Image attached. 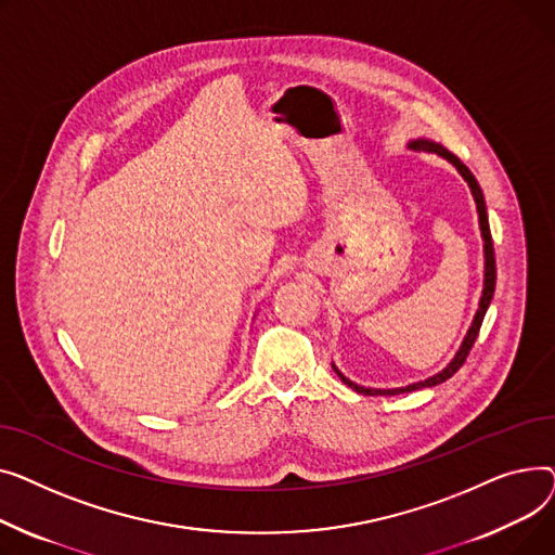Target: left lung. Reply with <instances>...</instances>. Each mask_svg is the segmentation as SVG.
<instances>
[{
    "label": "left lung",
    "mask_w": 555,
    "mask_h": 555,
    "mask_svg": "<svg viewBox=\"0 0 555 555\" xmlns=\"http://www.w3.org/2000/svg\"><path fill=\"white\" fill-rule=\"evenodd\" d=\"M410 147L416 150V152H433V154L443 156V158L450 160L452 166L460 170V175L466 179V183H468V188H470V192H473V197H475V204H477L479 228H481V237H483V257H486V264H483V291H481L479 309H477V313H475V318H473V324H470V330H468V334H466V338H464L460 351L454 353L452 361H450L439 374H435V376H430V378H426V380L412 383V385H408V387H395V389H372V387H363V385L351 383L349 378H345V376L338 372L336 365H332L334 372L340 376V380H343L345 385H349L351 389H356L358 395H365V397H395V395H403V392H414V389H421V387H435V385L448 380L454 372H457V370L466 363V358H468V353H470V349H473V345H475V340H477V336H479V330H481V322H483L486 309H488V305H491L493 293H495V278H498V271H495V250H493L491 225H488L486 202H483V194H481V188H479L477 179L473 177V172L464 166V163H462L457 156H454L452 152H448V150H446L443 145H439V143H433V141H426V139H416V141L410 143Z\"/></svg>",
    "instance_id": "obj_1"
}]
</instances>
